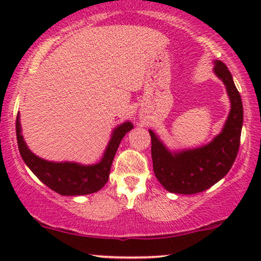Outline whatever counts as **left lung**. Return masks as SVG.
<instances>
[{"instance_id":"obj_1","label":"left lung","mask_w":261,"mask_h":261,"mask_svg":"<svg viewBox=\"0 0 261 261\" xmlns=\"http://www.w3.org/2000/svg\"><path fill=\"white\" fill-rule=\"evenodd\" d=\"M214 72L226 85L230 112L222 132L212 142L198 148L171 152L149 130L153 171L159 183L173 194L192 195L206 190L226 176L237 159L244 121L241 96L221 60H215Z\"/></svg>"}]
</instances>
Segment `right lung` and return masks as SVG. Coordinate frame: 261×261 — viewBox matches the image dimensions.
Segmentation results:
<instances>
[{"label": "right lung", "mask_w": 261, "mask_h": 261, "mask_svg": "<svg viewBox=\"0 0 261 261\" xmlns=\"http://www.w3.org/2000/svg\"><path fill=\"white\" fill-rule=\"evenodd\" d=\"M133 128L129 121L113 130L112 139L107 146L101 162L95 165H81L77 163H53L35 155L28 149L21 134L19 116L16 119V139L20 154L32 172L42 183L64 196L89 195L101 190L108 181L110 167L121 140Z\"/></svg>", "instance_id": "add662e5"}]
</instances>
